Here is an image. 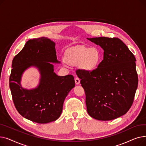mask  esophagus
I'll return each instance as SVG.
<instances>
[{"mask_svg": "<svg viewBox=\"0 0 146 146\" xmlns=\"http://www.w3.org/2000/svg\"><path fill=\"white\" fill-rule=\"evenodd\" d=\"M74 81H75V83L76 85H79L80 84V79L78 78H76L74 79Z\"/></svg>", "mask_w": 146, "mask_h": 146, "instance_id": "1", "label": "esophagus"}]
</instances>
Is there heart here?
Wrapping results in <instances>:
<instances>
[{
  "instance_id": "b5f03b06",
  "label": "heart",
  "mask_w": 146,
  "mask_h": 146,
  "mask_svg": "<svg viewBox=\"0 0 146 146\" xmlns=\"http://www.w3.org/2000/svg\"><path fill=\"white\" fill-rule=\"evenodd\" d=\"M101 60V53L96 47H76L68 51L66 56L67 64L73 66H80L87 72L94 71Z\"/></svg>"
}]
</instances>
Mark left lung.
I'll list each match as a JSON object with an SVG mask.
<instances>
[{
	"label": "left lung",
	"instance_id": "8db88e82",
	"mask_svg": "<svg viewBox=\"0 0 146 146\" xmlns=\"http://www.w3.org/2000/svg\"><path fill=\"white\" fill-rule=\"evenodd\" d=\"M88 39L104 50V59L94 71L77 70L88 113L98 120L116 119L125 114L133 103L138 86L136 59L118 38Z\"/></svg>",
	"mask_w": 146,
	"mask_h": 146
}]
</instances>
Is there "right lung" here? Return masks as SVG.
Segmentation results:
<instances>
[{
  "label": "right lung",
  "instance_id": "obj_1",
  "mask_svg": "<svg viewBox=\"0 0 146 146\" xmlns=\"http://www.w3.org/2000/svg\"><path fill=\"white\" fill-rule=\"evenodd\" d=\"M51 63L60 62L55 43L45 37L28 41L12 61L9 87L15 108L22 117L39 124L60 117L64 99L75 86L72 75L57 76ZM31 66L38 68L41 78L36 88L28 90L21 87L20 79L23 72Z\"/></svg>",
  "mask_w": 146,
  "mask_h": 146
}]
</instances>
